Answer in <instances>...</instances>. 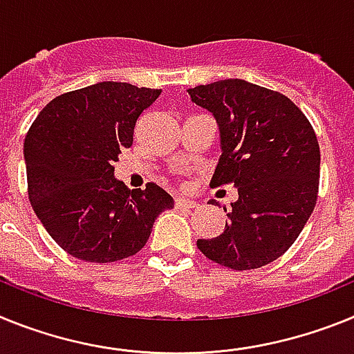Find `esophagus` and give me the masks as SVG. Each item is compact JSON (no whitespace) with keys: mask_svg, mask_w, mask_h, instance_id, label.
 Here are the masks:
<instances>
[{"mask_svg":"<svg viewBox=\"0 0 354 354\" xmlns=\"http://www.w3.org/2000/svg\"><path fill=\"white\" fill-rule=\"evenodd\" d=\"M174 205L178 208H196L198 207V203L192 201V199H185V198H176L174 199Z\"/></svg>","mask_w":354,"mask_h":354,"instance_id":"34e87169","label":"esophagus"}]
</instances>
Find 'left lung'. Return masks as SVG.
Returning <instances> with one entry per match:
<instances>
[{
    "instance_id": "obj_1",
    "label": "left lung",
    "mask_w": 354,
    "mask_h": 354,
    "mask_svg": "<svg viewBox=\"0 0 354 354\" xmlns=\"http://www.w3.org/2000/svg\"><path fill=\"white\" fill-rule=\"evenodd\" d=\"M189 94L219 124L223 155L212 185L239 189L224 232L199 239V251L233 270L274 262L317 203L321 151L312 124L287 96L244 80L198 85Z\"/></svg>"
}]
</instances>
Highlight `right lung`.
Listing matches in <instances>:
<instances>
[{"label":"right lung","instance_id":"right-lung-1","mask_svg":"<svg viewBox=\"0 0 354 354\" xmlns=\"http://www.w3.org/2000/svg\"><path fill=\"white\" fill-rule=\"evenodd\" d=\"M160 88L101 82L49 101L24 139L28 199L71 257L118 262L146 245L158 214L174 207L156 183L128 190L113 178L121 149Z\"/></svg>","mask_w":354,"mask_h":354}]
</instances>
